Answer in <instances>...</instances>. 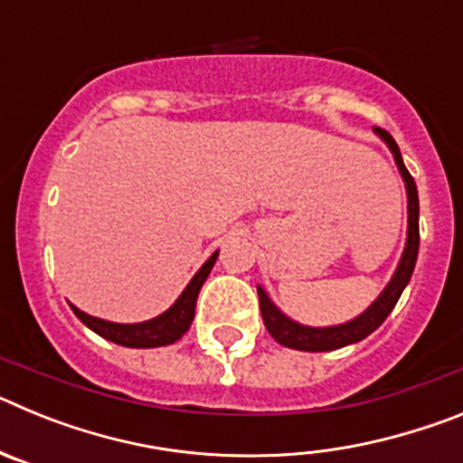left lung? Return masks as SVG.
<instances>
[{"label":"left lung","mask_w":463,"mask_h":463,"mask_svg":"<svg viewBox=\"0 0 463 463\" xmlns=\"http://www.w3.org/2000/svg\"><path fill=\"white\" fill-rule=\"evenodd\" d=\"M375 132L380 134V138H383V141L390 146L392 153H394L396 166H399L408 190V241L403 257H401L399 261V269H396L390 285L384 288V292L380 294L373 304L364 310L359 317H354L353 322H345V325L325 326V329L304 326L298 325V322L289 320L288 315H282L280 310L271 304V298L267 297V292L261 288H257V294H260L261 320L267 325L269 334H271L280 345L292 347V350H306V353H326V350H336V347L350 345V343H359L362 338L373 334V331L387 320V315L392 313V308H394L396 301H399L401 292L406 289L408 280H411L412 269H415L417 261V250H420V199H417V185L415 181H412V175L408 174L406 165H403L401 150L399 146H396L394 138H392V134L380 129V127H375Z\"/></svg>","instance_id":"1"}]
</instances>
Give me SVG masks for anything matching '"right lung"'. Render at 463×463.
Returning a JSON list of instances; mask_svg holds the SVG:
<instances>
[{"label":"right lung","mask_w":463,"mask_h":463,"mask_svg":"<svg viewBox=\"0 0 463 463\" xmlns=\"http://www.w3.org/2000/svg\"><path fill=\"white\" fill-rule=\"evenodd\" d=\"M218 260V252H213L208 257V261L203 264L199 271L194 273V278L190 280L183 294L178 297L174 306H171L166 313L157 315L148 322H138V325H118V322H106L99 317H92V315L83 313L76 306H71V310L76 313L80 322L85 326L99 334L106 341H113L118 345L125 347H159V345H171L178 338H183L187 329H190L192 320H194V308H196V297H199V289L206 282L208 273H211L213 264Z\"/></svg>","instance_id":"obj_1"}]
</instances>
